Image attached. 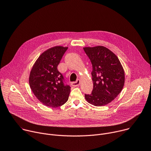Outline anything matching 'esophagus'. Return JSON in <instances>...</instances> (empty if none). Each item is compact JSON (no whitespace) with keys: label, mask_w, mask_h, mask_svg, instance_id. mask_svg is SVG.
<instances>
[{"label":"esophagus","mask_w":151,"mask_h":151,"mask_svg":"<svg viewBox=\"0 0 151 151\" xmlns=\"http://www.w3.org/2000/svg\"><path fill=\"white\" fill-rule=\"evenodd\" d=\"M80 80L79 79H78L76 82H72L71 85L73 86V87H78V86L80 84Z\"/></svg>","instance_id":"esophagus-1"}]
</instances>
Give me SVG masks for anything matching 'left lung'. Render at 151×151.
<instances>
[{
    "mask_svg": "<svg viewBox=\"0 0 151 151\" xmlns=\"http://www.w3.org/2000/svg\"><path fill=\"white\" fill-rule=\"evenodd\" d=\"M92 66L93 90L85 94L89 103L103 106L113 101L122 91L125 82L124 69L117 56L103 46L84 47Z\"/></svg>",
    "mask_w": 151,
    "mask_h": 151,
    "instance_id": "1",
    "label": "left lung"
}]
</instances>
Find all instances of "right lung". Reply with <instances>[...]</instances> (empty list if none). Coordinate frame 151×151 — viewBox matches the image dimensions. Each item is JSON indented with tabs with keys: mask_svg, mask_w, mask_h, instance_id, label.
I'll return each mask as SVG.
<instances>
[{
	"mask_svg": "<svg viewBox=\"0 0 151 151\" xmlns=\"http://www.w3.org/2000/svg\"><path fill=\"white\" fill-rule=\"evenodd\" d=\"M68 47L56 46L43 52L37 59L29 76L30 87L36 98L46 106L57 107L65 103L70 91L64 83L57 66Z\"/></svg>",
	"mask_w": 151,
	"mask_h": 151,
	"instance_id": "right-lung-1",
	"label": "right lung"
}]
</instances>
